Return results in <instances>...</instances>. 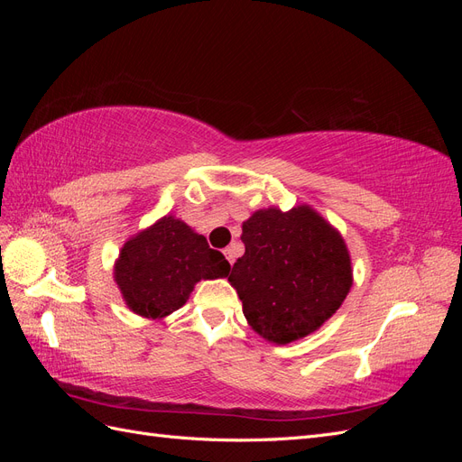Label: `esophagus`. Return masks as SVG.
<instances>
[{
    "instance_id": "1",
    "label": "esophagus",
    "mask_w": 462,
    "mask_h": 462,
    "mask_svg": "<svg viewBox=\"0 0 462 462\" xmlns=\"http://www.w3.org/2000/svg\"><path fill=\"white\" fill-rule=\"evenodd\" d=\"M223 254H226V258L229 260L231 265L235 263V246H227L226 250H223Z\"/></svg>"
}]
</instances>
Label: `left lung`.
<instances>
[{
	"instance_id": "left-lung-1",
	"label": "left lung",
	"mask_w": 462,
	"mask_h": 462,
	"mask_svg": "<svg viewBox=\"0 0 462 462\" xmlns=\"http://www.w3.org/2000/svg\"><path fill=\"white\" fill-rule=\"evenodd\" d=\"M245 256L229 283L250 328L285 345L306 337L335 314L353 285L341 235L309 206L260 209L243 223Z\"/></svg>"
}]
</instances>
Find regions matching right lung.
Masks as SVG:
<instances>
[{
    "label": "right lung",
    "mask_w": 462,
    "mask_h": 462,
    "mask_svg": "<svg viewBox=\"0 0 462 462\" xmlns=\"http://www.w3.org/2000/svg\"><path fill=\"white\" fill-rule=\"evenodd\" d=\"M229 262L206 236L165 216L123 246L116 282L134 314L163 318L183 306L200 279L226 277Z\"/></svg>",
    "instance_id": "right-lung-1"
}]
</instances>
